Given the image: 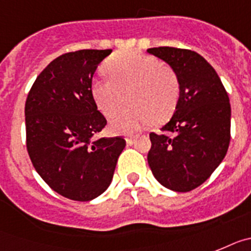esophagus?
I'll list each match as a JSON object with an SVG mask.
<instances>
[{
  "instance_id": "1",
  "label": "esophagus",
  "mask_w": 251,
  "mask_h": 251,
  "mask_svg": "<svg viewBox=\"0 0 251 251\" xmlns=\"http://www.w3.org/2000/svg\"><path fill=\"white\" fill-rule=\"evenodd\" d=\"M126 143H127L128 145H132V144L135 143V136H127V138H126Z\"/></svg>"
}]
</instances>
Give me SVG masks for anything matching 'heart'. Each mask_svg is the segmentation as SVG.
Wrapping results in <instances>:
<instances>
[{"label": "heart", "instance_id": "1", "mask_svg": "<svg viewBox=\"0 0 251 251\" xmlns=\"http://www.w3.org/2000/svg\"><path fill=\"white\" fill-rule=\"evenodd\" d=\"M110 78H95L91 95L106 117L113 116L125 103L132 107L111 120L113 131L134 134L154 121L162 124L172 116L179 99V79L168 65L140 51L113 54L104 64Z\"/></svg>", "mask_w": 251, "mask_h": 251}]
</instances>
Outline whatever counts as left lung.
I'll use <instances>...</instances> for the list:
<instances>
[{"mask_svg": "<svg viewBox=\"0 0 251 251\" xmlns=\"http://www.w3.org/2000/svg\"><path fill=\"white\" fill-rule=\"evenodd\" d=\"M148 53L168 63L179 79L173 117L163 126L162 134L150 132L148 163L165 188L189 192L210 178L227 152L228 95L212 65L196 51L159 47Z\"/></svg>", "mask_w": 251, "mask_h": 251, "instance_id": "left-lung-1", "label": "left lung"}]
</instances>
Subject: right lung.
I'll return each mask as SVG.
<instances>
[{
  "mask_svg": "<svg viewBox=\"0 0 251 251\" xmlns=\"http://www.w3.org/2000/svg\"><path fill=\"white\" fill-rule=\"evenodd\" d=\"M111 51L83 49L58 56L26 99V148L35 171L73 201H91L108 188L126 145L123 136L97 138L107 121L93 101L91 83Z\"/></svg>",
  "mask_w": 251,
  "mask_h": 251,
  "instance_id": "right-lung-1",
  "label": "right lung"
}]
</instances>
